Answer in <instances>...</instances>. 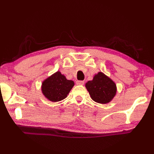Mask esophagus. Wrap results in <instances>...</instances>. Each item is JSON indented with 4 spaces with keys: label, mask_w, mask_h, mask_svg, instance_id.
<instances>
[{
    "label": "esophagus",
    "mask_w": 154,
    "mask_h": 154,
    "mask_svg": "<svg viewBox=\"0 0 154 154\" xmlns=\"http://www.w3.org/2000/svg\"><path fill=\"white\" fill-rule=\"evenodd\" d=\"M77 85H83L84 84V81H77L76 82Z\"/></svg>",
    "instance_id": "obj_1"
}]
</instances>
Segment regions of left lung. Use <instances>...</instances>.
Instances as JSON below:
<instances>
[{
	"label": "left lung",
	"instance_id": "8db88e82",
	"mask_svg": "<svg viewBox=\"0 0 154 154\" xmlns=\"http://www.w3.org/2000/svg\"><path fill=\"white\" fill-rule=\"evenodd\" d=\"M85 87L91 99L100 104L110 103L117 92L115 83L101 71L94 75L93 80L86 83Z\"/></svg>",
	"mask_w": 154,
	"mask_h": 154
}]
</instances>
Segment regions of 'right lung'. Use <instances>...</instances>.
<instances>
[{"label": "right lung", "mask_w": 154, "mask_h": 154, "mask_svg": "<svg viewBox=\"0 0 154 154\" xmlns=\"http://www.w3.org/2000/svg\"><path fill=\"white\" fill-rule=\"evenodd\" d=\"M74 81L68 80L57 71L46 78L42 83V92L51 102H58L65 99L74 86Z\"/></svg>", "instance_id": "add662e5"}]
</instances>
